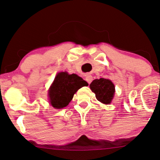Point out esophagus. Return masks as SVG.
I'll use <instances>...</instances> for the list:
<instances>
[{
  "label": "esophagus",
  "instance_id": "34e87169",
  "mask_svg": "<svg viewBox=\"0 0 160 160\" xmlns=\"http://www.w3.org/2000/svg\"><path fill=\"white\" fill-rule=\"evenodd\" d=\"M92 80H93V78H92V75H90V74L86 75V82H87L88 84L91 83L92 81Z\"/></svg>",
  "mask_w": 160,
  "mask_h": 160
}]
</instances>
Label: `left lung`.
<instances>
[{
  "mask_svg": "<svg viewBox=\"0 0 160 160\" xmlns=\"http://www.w3.org/2000/svg\"><path fill=\"white\" fill-rule=\"evenodd\" d=\"M89 86L95 94L98 101L104 104L111 103L115 93V86L111 80L104 78L96 79L92 82Z\"/></svg>",
  "mask_w": 160,
  "mask_h": 160,
  "instance_id": "8db88e82",
  "label": "left lung"
}]
</instances>
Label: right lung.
I'll return each instance as SVG.
<instances>
[{"label":"right lung","instance_id":"obj_1","mask_svg":"<svg viewBox=\"0 0 160 160\" xmlns=\"http://www.w3.org/2000/svg\"><path fill=\"white\" fill-rule=\"evenodd\" d=\"M88 85L87 82L77 74H68L67 72L59 73L50 87V103L56 109L65 107L79 88Z\"/></svg>","mask_w":160,"mask_h":160}]
</instances>
